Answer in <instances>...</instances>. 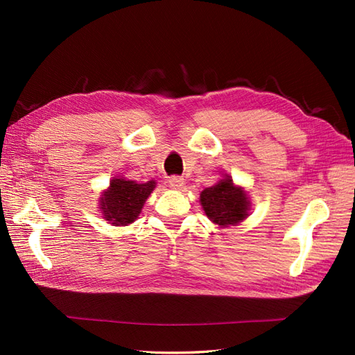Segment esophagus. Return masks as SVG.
Segmentation results:
<instances>
[{
  "label": "esophagus",
  "mask_w": 355,
  "mask_h": 355,
  "mask_svg": "<svg viewBox=\"0 0 355 355\" xmlns=\"http://www.w3.org/2000/svg\"><path fill=\"white\" fill-rule=\"evenodd\" d=\"M169 186L172 187V189H182L183 184H184V178L183 177H178V175H172L169 178Z\"/></svg>",
  "instance_id": "esophagus-1"
}]
</instances>
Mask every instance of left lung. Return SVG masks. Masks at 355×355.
I'll use <instances>...</instances> for the list:
<instances>
[{"instance_id":"1","label":"left lung","mask_w":355,"mask_h":355,"mask_svg":"<svg viewBox=\"0 0 355 355\" xmlns=\"http://www.w3.org/2000/svg\"><path fill=\"white\" fill-rule=\"evenodd\" d=\"M200 201L209 220L218 225H235L247 216V195L241 187L233 186L230 178L202 191Z\"/></svg>"}]
</instances>
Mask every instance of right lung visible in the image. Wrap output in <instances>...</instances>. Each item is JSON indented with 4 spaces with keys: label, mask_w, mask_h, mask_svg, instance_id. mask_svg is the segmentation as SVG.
<instances>
[{
    "label": "right lung",
    "mask_w": 355,
    "mask_h": 355,
    "mask_svg": "<svg viewBox=\"0 0 355 355\" xmlns=\"http://www.w3.org/2000/svg\"><path fill=\"white\" fill-rule=\"evenodd\" d=\"M154 189V180L146 183H135L125 178L111 180L108 191L103 192L101 201L103 218L114 225L131 224L139 218L143 202Z\"/></svg>",
    "instance_id": "obj_1"
}]
</instances>
